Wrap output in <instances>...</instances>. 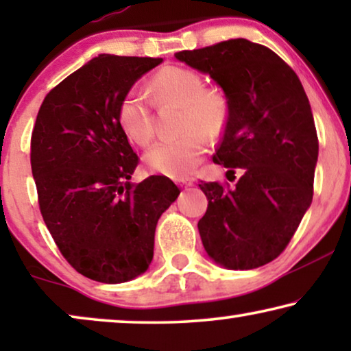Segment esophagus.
Wrapping results in <instances>:
<instances>
[{"label": "esophagus", "instance_id": "34e87169", "mask_svg": "<svg viewBox=\"0 0 351 351\" xmlns=\"http://www.w3.org/2000/svg\"><path fill=\"white\" fill-rule=\"evenodd\" d=\"M177 184H179L182 189H189V186L193 185V179H190V177L189 179H179L177 180Z\"/></svg>", "mask_w": 351, "mask_h": 351}]
</instances>
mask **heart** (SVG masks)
<instances>
[{
    "label": "heart",
    "mask_w": 351,
    "mask_h": 351,
    "mask_svg": "<svg viewBox=\"0 0 351 351\" xmlns=\"http://www.w3.org/2000/svg\"><path fill=\"white\" fill-rule=\"evenodd\" d=\"M153 97L160 105H180V129L177 138L155 143L145 155L152 171L162 176L184 179L198 166L208 152L209 138L223 132L228 119V102L217 88L204 86L198 71L169 65L161 69L150 81ZM118 123L129 141L145 147L155 136V113L150 99L137 89L128 90L119 100Z\"/></svg>",
    "instance_id": "b5f03b06"
}]
</instances>
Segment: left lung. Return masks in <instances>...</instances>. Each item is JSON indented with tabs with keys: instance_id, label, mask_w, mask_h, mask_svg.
<instances>
[{
	"instance_id": "left-lung-1",
	"label": "left lung",
	"mask_w": 351,
	"mask_h": 351,
	"mask_svg": "<svg viewBox=\"0 0 351 351\" xmlns=\"http://www.w3.org/2000/svg\"><path fill=\"white\" fill-rule=\"evenodd\" d=\"M176 57L223 89L228 119L213 160L243 174L233 189L201 180L209 201L198 222L203 246L233 270L265 265L285 251L313 199L318 136L304 86L280 56L243 38Z\"/></svg>"
}]
</instances>
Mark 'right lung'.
Instances as JSON below:
<instances>
[{"label":"right lung","instance_id":"obj_1","mask_svg":"<svg viewBox=\"0 0 351 351\" xmlns=\"http://www.w3.org/2000/svg\"><path fill=\"white\" fill-rule=\"evenodd\" d=\"M161 57L102 54L52 88L38 112L30 161L38 204L65 261L117 285L150 265L161 214L180 190L165 176L131 184L138 165L119 100Z\"/></svg>","mask_w":351,"mask_h":351}]
</instances>
